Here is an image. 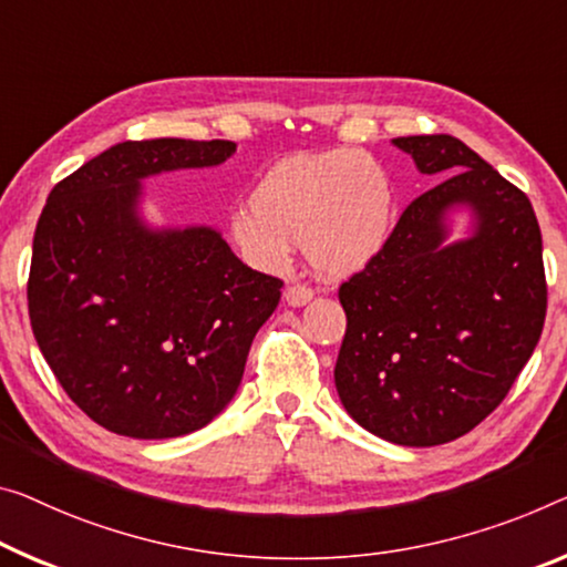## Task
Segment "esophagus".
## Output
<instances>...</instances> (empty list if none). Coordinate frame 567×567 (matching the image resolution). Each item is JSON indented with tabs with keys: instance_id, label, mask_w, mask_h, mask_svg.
<instances>
[{
	"instance_id": "1",
	"label": "esophagus",
	"mask_w": 567,
	"mask_h": 567,
	"mask_svg": "<svg viewBox=\"0 0 567 567\" xmlns=\"http://www.w3.org/2000/svg\"><path fill=\"white\" fill-rule=\"evenodd\" d=\"M284 296H286V303H289V307H303V303L311 301L313 291L307 284H291Z\"/></svg>"
}]
</instances>
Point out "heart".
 I'll list each match as a JSON object with an SVG mask.
<instances>
[{
  "mask_svg": "<svg viewBox=\"0 0 567 567\" xmlns=\"http://www.w3.org/2000/svg\"><path fill=\"white\" fill-rule=\"evenodd\" d=\"M395 189L380 162L360 150L293 154L268 167L250 207L230 215V238L260 271H284L303 246L313 271L350 278L388 246Z\"/></svg>",
  "mask_w": 567,
  "mask_h": 567,
  "instance_id": "heart-1",
  "label": "heart"
}]
</instances>
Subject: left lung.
Returning <instances> with one entry per match:
<instances>
[{
  "label": "left lung",
  "instance_id": "left-lung-1",
  "mask_svg": "<svg viewBox=\"0 0 567 567\" xmlns=\"http://www.w3.org/2000/svg\"><path fill=\"white\" fill-rule=\"evenodd\" d=\"M417 172L449 173L400 215L388 246L339 286L347 332L334 385L364 431L439 446L507 398L543 334V235L527 195L449 134L398 136ZM466 206L473 235L447 243Z\"/></svg>",
  "mask_w": 567,
  "mask_h": 567
}]
</instances>
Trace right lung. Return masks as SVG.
Segmentation results:
<instances>
[{
  "instance_id": "add662e5",
  "label": "right lung",
  "mask_w": 567,
  "mask_h": 567,
  "mask_svg": "<svg viewBox=\"0 0 567 567\" xmlns=\"http://www.w3.org/2000/svg\"><path fill=\"white\" fill-rule=\"evenodd\" d=\"M233 142L111 146L58 182L32 240V332L68 398L106 431L177 439L230 403L281 299L207 225L150 228L142 179L217 167Z\"/></svg>"
}]
</instances>
